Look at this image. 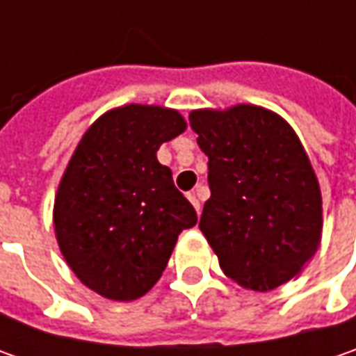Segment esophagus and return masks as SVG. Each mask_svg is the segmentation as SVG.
<instances>
[{
	"instance_id": "obj_1",
	"label": "esophagus",
	"mask_w": 356,
	"mask_h": 356,
	"mask_svg": "<svg viewBox=\"0 0 356 356\" xmlns=\"http://www.w3.org/2000/svg\"><path fill=\"white\" fill-rule=\"evenodd\" d=\"M188 200L192 202V206L196 208V212H202V206H200V200L198 196H196V192H190V194H188Z\"/></svg>"
}]
</instances>
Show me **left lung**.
Returning a JSON list of instances; mask_svg holds the SVG:
<instances>
[{
  "label": "left lung",
  "mask_w": 356,
  "mask_h": 356,
  "mask_svg": "<svg viewBox=\"0 0 356 356\" xmlns=\"http://www.w3.org/2000/svg\"><path fill=\"white\" fill-rule=\"evenodd\" d=\"M190 124L212 192L200 229L222 271L252 291L293 280L321 243L323 198L291 124L257 104L198 108Z\"/></svg>",
  "instance_id": "1"
}]
</instances>
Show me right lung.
Here are the masks:
<instances>
[{"label": "right lung", "instance_id": "obj_1", "mask_svg": "<svg viewBox=\"0 0 356 356\" xmlns=\"http://www.w3.org/2000/svg\"><path fill=\"white\" fill-rule=\"evenodd\" d=\"M176 108L124 104L106 111L76 144L55 194L53 226L67 266L95 293L132 301L160 280L192 204L156 152L186 130Z\"/></svg>", "mask_w": 356, "mask_h": 356}]
</instances>
